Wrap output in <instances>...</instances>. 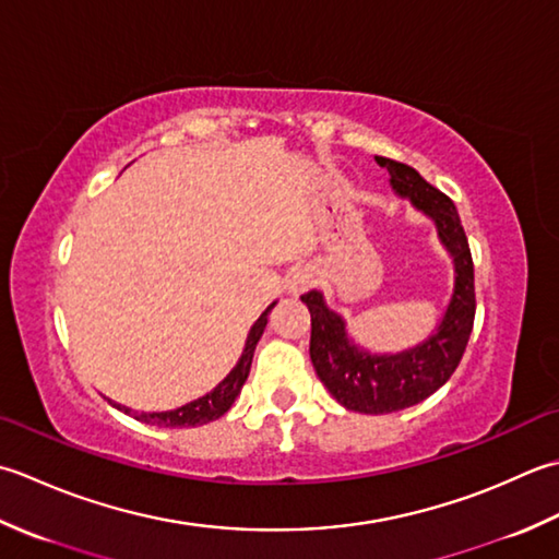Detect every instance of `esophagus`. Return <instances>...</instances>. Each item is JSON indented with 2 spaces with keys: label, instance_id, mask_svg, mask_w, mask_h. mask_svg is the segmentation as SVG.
I'll list each match as a JSON object with an SVG mask.
<instances>
[{
  "label": "esophagus",
  "instance_id": "34e87169",
  "mask_svg": "<svg viewBox=\"0 0 559 559\" xmlns=\"http://www.w3.org/2000/svg\"><path fill=\"white\" fill-rule=\"evenodd\" d=\"M311 280H313V275L309 270H299V272H294V277L289 280V292H304L306 287H309L311 284Z\"/></svg>",
  "mask_w": 559,
  "mask_h": 559
}]
</instances>
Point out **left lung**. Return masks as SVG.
<instances>
[{"instance_id": "1", "label": "left lung", "mask_w": 559, "mask_h": 559, "mask_svg": "<svg viewBox=\"0 0 559 559\" xmlns=\"http://www.w3.org/2000/svg\"><path fill=\"white\" fill-rule=\"evenodd\" d=\"M376 164L391 174V186L423 210L437 226L439 241L453 258V294L435 335L397 355H371L347 335L343 316L330 311L321 292H309L301 301L311 311V361L330 395L352 413L385 415L423 403L461 364L475 321V272L471 246L451 198L429 186L413 166L376 156Z\"/></svg>"}]
</instances>
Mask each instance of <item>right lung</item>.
I'll return each instance as SVG.
<instances>
[{
  "label": "right lung",
  "instance_id": "1",
  "mask_svg": "<svg viewBox=\"0 0 559 559\" xmlns=\"http://www.w3.org/2000/svg\"><path fill=\"white\" fill-rule=\"evenodd\" d=\"M272 309H275V304H270L267 309L260 313V318L253 323V328H250L241 359H238V364L229 371V376H226V379L219 385H216L212 393L202 395V397H198V401H192V403L178 407V409H166V413H132L130 407L118 405L112 401H110V405L122 409L124 415H132L134 419H140V423L156 425V427H198V425L212 423V419H219L226 413V409L234 405L238 393H241V389H243V383L248 379V371H250V361H253L255 345H258V340L263 337V330L267 325V313Z\"/></svg>",
  "mask_w": 559,
  "mask_h": 559
}]
</instances>
